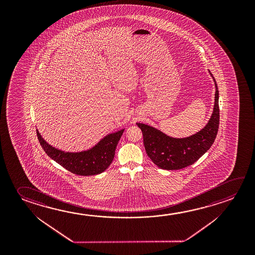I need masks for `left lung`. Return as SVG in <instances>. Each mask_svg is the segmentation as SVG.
Segmentation results:
<instances>
[{
	"mask_svg": "<svg viewBox=\"0 0 255 255\" xmlns=\"http://www.w3.org/2000/svg\"><path fill=\"white\" fill-rule=\"evenodd\" d=\"M213 76L216 92L213 115L208 124L199 132L184 138H173L158 129L144 124H136L141 129L146 154L159 168L180 170L196 163L212 146L217 136L220 125L219 91Z\"/></svg>",
	"mask_w": 255,
	"mask_h": 255,
	"instance_id": "left-lung-1",
	"label": "left lung"
}]
</instances>
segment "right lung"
Listing matches in <instances>:
<instances>
[{
  "instance_id": "right-lung-1",
  "label": "right lung",
  "mask_w": 255,
  "mask_h": 255,
  "mask_svg": "<svg viewBox=\"0 0 255 255\" xmlns=\"http://www.w3.org/2000/svg\"><path fill=\"white\" fill-rule=\"evenodd\" d=\"M125 129L106 136L91 150L81 153H66L56 149L41 137L37 129L38 140L42 149L50 158L53 159L67 171L76 175L91 176L103 172L112 163L115 151Z\"/></svg>"
}]
</instances>
